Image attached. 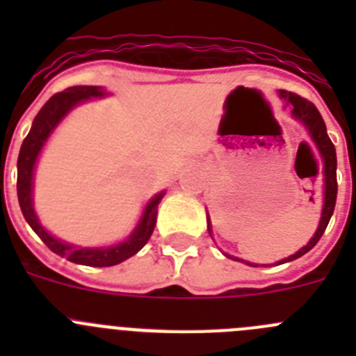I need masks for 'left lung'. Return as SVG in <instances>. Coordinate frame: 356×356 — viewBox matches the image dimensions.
Segmentation results:
<instances>
[{
    "mask_svg": "<svg viewBox=\"0 0 356 356\" xmlns=\"http://www.w3.org/2000/svg\"><path fill=\"white\" fill-rule=\"evenodd\" d=\"M280 97L284 99L285 106H291V114L296 121H300L305 128H307L308 135H310V139L312 143L316 144L317 151H319L321 160H323V210H321V219H319V225H317L316 234L310 241L307 242V246L301 248L300 251H296L294 254L287 257L284 260H278V264H287L292 262V260L300 259L303 257L305 253L312 250L316 246L319 238L323 237L325 234L326 226L330 222V217H332L333 209H335V201H337V155H335V146L332 144L330 140L328 134H326V124L321 118L319 110L316 108V105L310 102H307L305 97L298 96V94H292L287 92V90H280ZM207 228H209V234L212 237V222H210V217L207 213ZM213 238V237H212ZM225 253V251H222ZM225 257L232 260H237V262H244L246 266L251 267H259V264H253V262H248V260H242L234 257V254H228L225 253Z\"/></svg>",
    "mask_w": 356,
    "mask_h": 356,
    "instance_id": "left-lung-1",
    "label": "left lung"
}]
</instances>
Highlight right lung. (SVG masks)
Returning <instances> with one entry per match:
<instances>
[{"label":"right lung","mask_w":356,"mask_h":356,"mask_svg":"<svg viewBox=\"0 0 356 356\" xmlns=\"http://www.w3.org/2000/svg\"><path fill=\"white\" fill-rule=\"evenodd\" d=\"M105 96H108V92L103 87L78 85V87H69L64 92H58L53 97H49V102L39 110V114L35 115V119L31 122L30 134L23 140V146H21L17 159V200L21 212H23L28 225L42 238L44 244L53 253L60 254V257L67 259L69 262L92 267L118 266V264L134 257L135 253H139L144 248V244L149 241L153 229H155L159 203L162 201L163 194H165V191H160L159 194L151 197L146 203V207H144L143 216H140L137 226L131 229V234L124 241L118 242V244H110V246L85 248L60 241L53 234H49L48 229L42 226V222L39 221L35 209H33V176H35V165L40 151L46 146L55 128L60 124L62 119L72 108H76L78 105L85 102Z\"/></svg>","instance_id":"add662e5"}]
</instances>
